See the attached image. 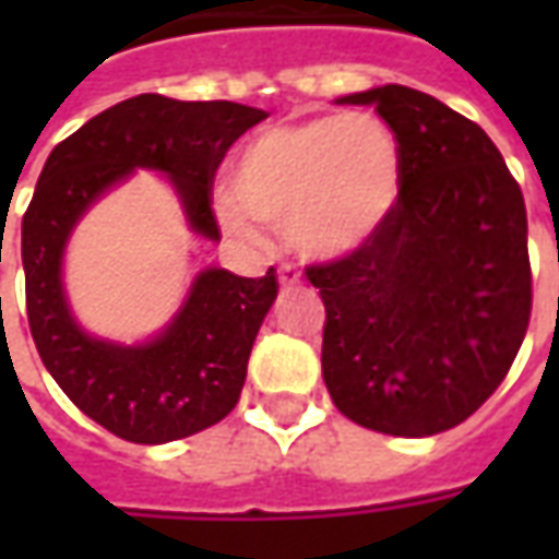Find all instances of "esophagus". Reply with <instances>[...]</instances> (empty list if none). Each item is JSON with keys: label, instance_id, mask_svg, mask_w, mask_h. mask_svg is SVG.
I'll list each match as a JSON object with an SVG mask.
<instances>
[{"label": "esophagus", "instance_id": "1", "mask_svg": "<svg viewBox=\"0 0 559 559\" xmlns=\"http://www.w3.org/2000/svg\"><path fill=\"white\" fill-rule=\"evenodd\" d=\"M278 284L281 287H299L302 284V272L287 263V266L278 269Z\"/></svg>", "mask_w": 559, "mask_h": 559}]
</instances>
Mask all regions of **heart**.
<instances>
[{"instance_id":"b5f03b06","label":"heart","mask_w":559,"mask_h":559,"mask_svg":"<svg viewBox=\"0 0 559 559\" xmlns=\"http://www.w3.org/2000/svg\"><path fill=\"white\" fill-rule=\"evenodd\" d=\"M224 227L257 242L254 221L287 230L314 260H341L374 239L399 209L404 155L392 128L371 114H326L272 126L248 140L230 167Z\"/></svg>"}]
</instances>
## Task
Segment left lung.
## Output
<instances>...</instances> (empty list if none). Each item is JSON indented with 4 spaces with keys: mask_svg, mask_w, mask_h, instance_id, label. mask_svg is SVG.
Returning a JSON list of instances; mask_svg holds the SVG:
<instances>
[{
    "mask_svg": "<svg viewBox=\"0 0 559 559\" xmlns=\"http://www.w3.org/2000/svg\"><path fill=\"white\" fill-rule=\"evenodd\" d=\"M335 104L386 119L404 191L362 251L305 269L326 305L323 380L362 428L449 431L491 399L527 335L524 194L491 138L425 92L389 83Z\"/></svg>",
    "mask_w": 559,
    "mask_h": 559,
    "instance_id": "8db88e82",
    "label": "left lung"
}]
</instances>
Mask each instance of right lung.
Wrapping results in <instances>:
<instances>
[{"instance_id":"obj_1","label":"right lung","mask_w":559,"mask_h":559,"mask_svg":"<svg viewBox=\"0 0 559 559\" xmlns=\"http://www.w3.org/2000/svg\"><path fill=\"white\" fill-rule=\"evenodd\" d=\"M266 114L233 102L138 95L92 116L50 152L23 215L26 314L44 368L92 421L122 440L158 445L191 437L236 407L248 356L278 296L275 269L239 278L200 269L158 335L98 338L68 305L66 248L80 218L138 170L170 179L188 230L218 242L212 179L227 148Z\"/></svg>"}]
</instances>
